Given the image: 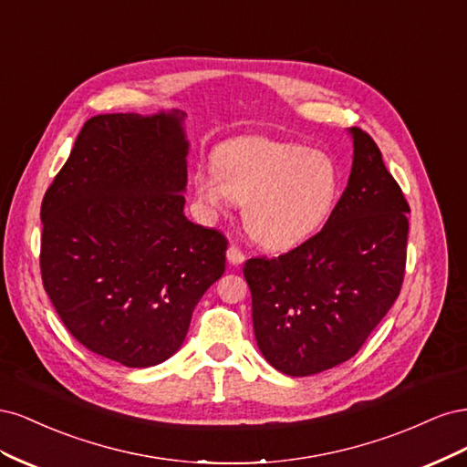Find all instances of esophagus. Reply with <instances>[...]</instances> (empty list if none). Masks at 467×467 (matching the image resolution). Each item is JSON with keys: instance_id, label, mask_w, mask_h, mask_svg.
Listing matches in <instances>:
<instances>
[{"instance_id": "esophagus-1", "label": "esophagus", "mask_w": 467, "mask_h": 467, "mask_svg": "<svg viewBox=\"0 0 467 467\" xmlns=\"http://www.w3.org/2000/svg\"><path fill=\"white\" fill-rule=\"evenodd\" d=\"M228 261L232 263V265H242L244 261H245V255H244V251L239 249L237 245H230L228 247Z\"/></svg>"}]
</instances>
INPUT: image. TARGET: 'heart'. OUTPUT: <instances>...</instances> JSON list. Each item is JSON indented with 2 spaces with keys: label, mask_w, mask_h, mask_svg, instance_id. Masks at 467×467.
<instances>
[{
  "label": "heart",
  "mask_w": 467,
  "mask_h": 467,
  "mask_svg": "<svg viewBox=\"0 0 467 467\" xmlns=\"http://www.w3.org/2000/svg\"><path fill=\"white\" fill-rule=\"evenodd\" d=\"M201 165L192 182L210 210L245 202L244 223L266 249H290L323 223L341 194V171L329 153L271 138H237Z\"/></svg>",
  "instance_id": "1"
}]
</instances>
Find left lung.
<instances>
[{
  "label": "left lung",
  "instance_id": "obj_1",
  "mask_svg": "<svg viewBox=\"0 0 467 467\" xmlns=\"http://www.w3.org/2000/svg\"><path fill=\"white\" fill-rule=\"evenodd\" d=\"M350 134L348 185L321 232L244 265L259 350L288 376L355 357L403 285L409 204L370 134L357 126Z\"/></svg>",
  "mask_w": 467,
  "mask_h": 467
}]
</instances>
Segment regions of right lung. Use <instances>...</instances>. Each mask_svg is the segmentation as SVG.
<instances>
[{"instance_id":"1","label":"right lung","mask_w":467,"mask_h":467,"mask_svg":"<svg viewBox=\"0 0 467 467\" xmlns=\"http://www.w3.org/2000/svg\"><path fill=\"white\" fill-rule=\"evenodd\" d=\"M179 110L89 119L40 206V275L66 329L129 368L173 357L228 239L182 214Z\"/></svg>"}]
</instances>
